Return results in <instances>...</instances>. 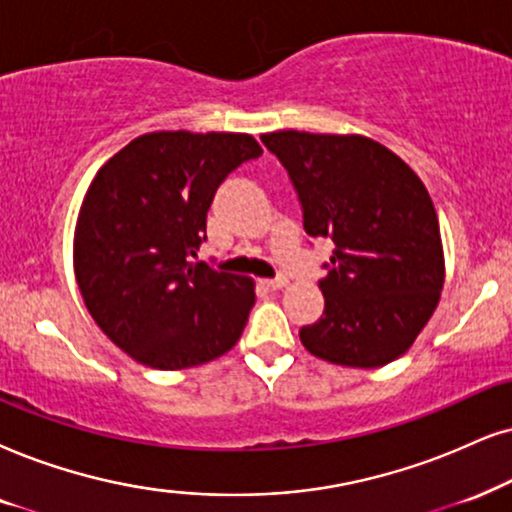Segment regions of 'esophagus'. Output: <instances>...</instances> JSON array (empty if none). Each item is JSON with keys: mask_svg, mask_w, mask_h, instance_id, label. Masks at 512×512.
Returning a JSON list of instances; mask_svg holds the SVG:
<instances>
[{"mask_svg": "<svg viewBox=\"0 0 512 512\" xmlns=\"http://www.w3.org/2000/svg\"><path fill=\"white\" fill-rule=\"evenodd\" d=\"M260 286L264 290H281L288 286V278L286 276H278V278H264V281H260Z\"/></svg>", "mask_w": 512, "mask_h": 512, "instance_id": "34e87169", "label": "esophagus"}]
</instances>
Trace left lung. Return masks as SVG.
<instances>
[{"label":"left lung","mask_w":512,"mask_h":512,"mask_svg":"<svg viewBox=\"0 0 512 512\" xmlns=\"http://www.w3.org/2000/svg\"><path fill=\"white\" fill-rule=\"evenodd\" d=\"M302 203L304 231L335 243L323 316L300 328L314 357L378 368L409 352L444 286L435 205L399 155L361 134H262Z\"/></svg>","instance_id":"left-lung-1"}]
</instances>
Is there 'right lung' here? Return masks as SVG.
<instances>
[{
	"label": "right lung",
	"instance_id": "add662e5",
	"mask_svg": "<svg viewBox=\"0 0 512 512\" xmlns=\"http://www.w3.org/2000/svg\"><path fill=\"white\" fill-rule=\"evenodd\" d=\"M250 134L151 132L113 155L75 224L77 288L96 326L139 364L179 371L222 357L255 304L252 278L191 262L217 186L260 158Z\"/></svg>",
	"mask_w": 512,
	"mask_h": 512
}]
</instances>
